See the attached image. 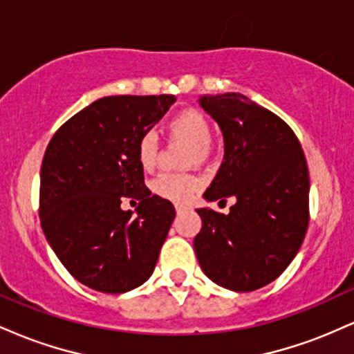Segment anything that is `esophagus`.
<instances>
[{"label":"esophagus","instance_id":"esophagus-1","mask_svg":"<svg viewBox=\"0 0 354 354\" xmlns=\"http://www.w3.org/2000/svg\"><path fill=\"white\" fill-rule=\"evenodd\" d=\"M181 211H185V206H183V205H176V213L180 214Z\"/></svg>","mask_w":354,"mask_h":354}]
</instances>
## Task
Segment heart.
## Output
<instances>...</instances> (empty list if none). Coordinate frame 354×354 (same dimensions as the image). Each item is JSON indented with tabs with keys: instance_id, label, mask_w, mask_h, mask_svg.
<instances>
[{
	"instance_id": "obj_1",
	"label": "heart",
	"mask_w": 354,
	"mask_h": 354,
	"mask_svg": "<svg viewBox=\"0 0 354 354\" xmlns=\"http://www.w3.org/2000/svg\"><path fill=\"white\" fill-rule=\"evenodd\" d=\"M166 128L173 140L191 145L189 163L205 161L208 158L213 129H211L209 120L200 109H181L169 118ZM158 156H160V143H158L156 135L153 131L143 133L136 143V158L141 168L146 171L153 169L158 163ZM151 188L158 196L165 198V200L186 203L194 196V193L200 191L201 181L200 178L191 173L166 171L154 178Z\"/></svg>"
}]
</instances>
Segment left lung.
<instances>
[{"label":"left lung","instance_id":"1","mask_svg":"<svg viewBox=\"0 0 354 354\" xmlns=\"http://www.w3.org/2000/svg\"><path fill=\"white\" fill-rule=\"evenodd\" d=\"M218 121L225 158L205 191L208 201L234 196L228 214L196 209L198 261L211 281L254 291L274 281L301 248L310 223V174L295 131L239 93L203 96Z\"/></svg>","mask_w":354,"mask_h":354}]
</instances>
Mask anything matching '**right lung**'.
<instances>
[{"instance_id": "obj_1", "label": "right lung", "mask_w": 354, "mask_h": 354, "mask_svg": "<svg viewBox=\"0 0 354 354\" xmlns=\"http://www.w3.org/2000/svg\"><path fill=\"white\" fill-rule=\"evenodd\" d=\"M176 101L173 95L106 96L71 116L41 163L39 221L63 266L101 293H126L156 266L176 211L151 194L136 143ZM140 201L138 214L120 209Z\"/></svg>"}]
</instances>
